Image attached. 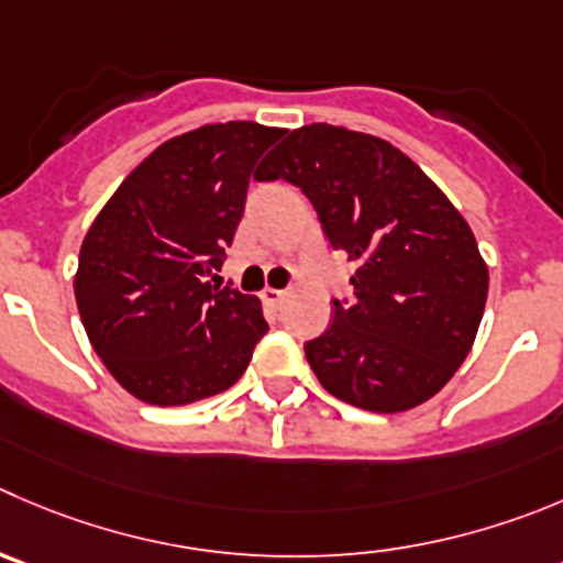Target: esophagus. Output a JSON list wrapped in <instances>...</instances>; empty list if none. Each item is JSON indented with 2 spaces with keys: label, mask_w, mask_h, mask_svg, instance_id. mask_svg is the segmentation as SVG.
<instances>
[{
  "label": "esophagus",
  "mask_w": 563,
  "mask_h": 563,
  "mask_svg": "<svg viewBox=\"0 0 563 563\" xmlns=\"http://www.w3.org/2000/svg\"><path fill=\"white\" fill-rule=\"evenodd\" d=\"M285 296H287V292L285 290H276V287H265V290H262V301L271 303V307H276V303L285 301Z\"/></svg>",
  "instance_id": "34e87169"
}]
</instances>
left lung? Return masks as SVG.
Instances as JSON below:
<instances>
[{
	"instance_id": "1",
	"label": "left lung",
	"mask_w": 563,
	"mask_h": 563,
	"mask_svg": "<svg viewBox=\"0 0 563 563\" xmlns=\"http://www.w3.org/2000/svg\"><path fill=\"white\" fill-rule=\"evenodd\" d=\"M256 179L301 187L331 249L358 262L353 301H334L303 345L325 393L378 415L433 398L467 358L489 290L462 212L400 148L345 126L292 130Z\"/></svg>"
}]
</instances>
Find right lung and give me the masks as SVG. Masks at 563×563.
<instances>
[{"label": "right lung", "instance_id": "1", "mask_svg": "<svg viewBox=\"0 0 563 563\" xmlns=\"http://www.w3.org/2000/svg\"><path fill=\"white\" fill-rule=\"evenodd\" d=\"M285 130L207 124L154 148L101 207L74 276L79 318L137 400L185 406L232 387L267 331L256 296L212 285L251 170Z\"/></svg>", "mask_w": 563, "mask_h": 563}]
</instances>
